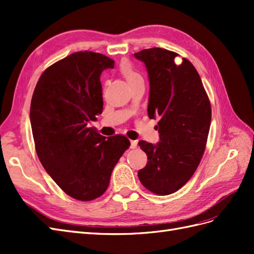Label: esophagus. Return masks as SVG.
Returning <instances> with one entry per match:
<instances>
[{"mask_svg": "<svg viewBox=\"0 0 254 254\" xmlns=\"http://www.w3.org/2000/svg\"><path fill=\"white\" fill-rule=\"evenodd\" d=\"M136 146H137V142L136 141H133V140L130 141V148L134 149V148H136Z\"/></svg>", "mask_w": 254, "mask_h": 254, "instance_id": "34e87169", "label": "esophagus"}]
</instances>
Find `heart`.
<instances>
[{"mask_svg": "<svg viewBox=\"0 0 254 254\" xmlns=\"http://www.w3.org/2000/svg\"><path fill=\"white\" fill-rule=\"evenodd\" d=\"M120 71H121L122 75L126 78V80L128 81L129 84L136 81V80L143 79L142 75L137 72L134 68V66L130 63H128V61H124V63L121 64Z\"/></svg>", "mask_w": 254, "mask_h": 254, "instance_id": "heart-1", "label": "heart"}]
</instances>
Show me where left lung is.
Segmentation results:
<instances>
[{
    "label": "left lung",
    "instance_id": "8db88e82",
    "mask_svg": "<svg viewBox=\"0 0 254 254\" xmlns=\"http://www.w3.org/2000/svg\"><path fill=\"white\" fill-rule=\"evenodd\" d=\"M175 52L152 48L134 53L149 78V119L160 118V142L140 141L147 164L137 172L143 186L157 195L175 193L200 163L211 125V104L195 66Z\"/></svg>",
    "mask_w": 254,
    "mask_h": 254
}]
</instances>
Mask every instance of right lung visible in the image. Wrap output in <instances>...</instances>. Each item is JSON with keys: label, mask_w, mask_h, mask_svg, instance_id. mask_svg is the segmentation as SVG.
<instances>
[{"label": "right lung", "mask_w": 254, "mask_h": 254, "mask_svg": "<svg viewBox=\"0 0 254 254\" xmlns=\"http://www.w3.org/2000/svg\"><path fill=\"white\" fill-rule=\"evenodd\" d=\"M113 66L103 54H71L42 73L30 103L38 158L57 186L80 201L105 193L115 164L130 146L125 135L106 139L88 127L103 112L101 74Z\"/></svg>", "instance_id": "right-lung-1"}]
</instances>
